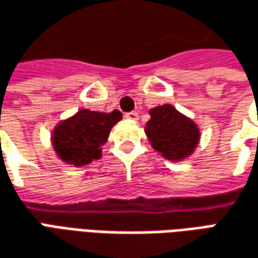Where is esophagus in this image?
I'll return each instance as SVG.
<instances>
[{"label": "esophagus", "instance_id": "esophagus-1", "mask_svg": "<svg viewBox=\"0 0 258 258\" xmlns=\"http://www.w3.org/2000/svg\"><path fill=\"white\" fill-rule=\"evenodd\" d=\"M125 118L127 120H133V121H137L138 120V113L137 111H130V113H125Z\"/></svg>", "mask_w": 258, "mask_h": 258}]
</instances>
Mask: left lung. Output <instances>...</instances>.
Segmentation results:
<instances>
[{
	"label": "left lung",
	"instance_id": "left-lung-1",
	"mask_svg": "<svg viewBox=\"0 0 258 258\" xmlns=\"http://www.w3.org/2000/svg\"><path fill=\"white\" fill-rule=\"evenodd\" d=\"M145 134L151 147L165 159L180 162L197 149L201 138L198 124L180 113L172 104H162L149 110Z\"/></svg>",
	"mask_w": 258,
	"mask_h": 258
}]
</instances>
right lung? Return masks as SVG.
Listing matches in <instances>:
<instances>
[{
	"label": "right lung",
	"mask_w": 258,
	"mask_h": 258,
	"mask_svg": "<svg viewBox=\"0 0 258 258\" xmlns=\"http://www.w3.org/2000/svg\"><path fill=\"white\" fill-rule=\"evenodd\" d=\"M121 118L123 114L118 110L102 113L82 109L61 120L50 138L57 158L66 165L77 167L100 159L102 147L107 142L111 128Z\"/></svg>",
	"instance_id": "1"
}]
</instances>
